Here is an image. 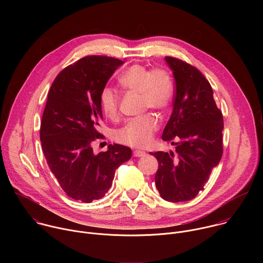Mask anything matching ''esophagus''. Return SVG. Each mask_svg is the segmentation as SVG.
Instances as JSON below:
<instances>
[{
  "label": "esophagus",
  "mask_w": 263,
  "mask_h": 263,
  "mask_svg": "<svg viewBox=\"0 0 263 263\" xmlns=\"http://www.w3.org/2000/svg\"><path fill=\"white\" fill-rule=\"evenodd\" d=\"M133 155H134L135 157H142V156L145 155V152L139 151V149H135V151L133 152Z\"/></svg>",
  "instance_id": "obj_1"
}]
</instances>
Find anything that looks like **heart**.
<instances>
[{
	"label": "heart",
	"mask_w": 263,
	"mask_h": 263,
	"mask_svg": "<svg viewBox=\"0 0 263 263\" xmlns=\"http://www.w3.org/2000/svg\"><path fill=\"white\" fill-rule=\"evenodd\" d=\"M120 84L128 91L140 93L142 105L154 110L165 109L173 98V81L163 68L149 69L140 64L130 66L120 78ZM100 106L105 117L114 120L118 117L119 98L110 87L100 92ZM158 128L152 116H144L128 122L116 132V139L133 147H145L151 143Z\"/></svg>",
	"instance_id": "1"
}]
</instances>
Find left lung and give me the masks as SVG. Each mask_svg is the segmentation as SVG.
I'll return each mask as SVG.
<instances>
[{"label": "left lung", "instance_id": "obj_1", "mask_svg": "<svg viewBox=\"0 0 263 263\" xmlns=\"http://www.w3.org/2000/svg\"><path fill=\"white\" fill-rule=\"evenodd\" d=\"M174 74L176 93L162 140L176 145L174 153H149L158 161L155 184L160 197L178 203L193 200L204 190L222 155L223 121L204 74L174 57L164 58Z\"/></svg>", "mask_w": 263, "mask_h": 263}]
</instances>
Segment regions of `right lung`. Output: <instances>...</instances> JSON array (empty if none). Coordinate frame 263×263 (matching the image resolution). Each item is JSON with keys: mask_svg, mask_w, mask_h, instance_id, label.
<instances>
[{"mask_svg": "<svg viewBox=\"0 0 263 263\" xmlns=\"http://www.w3.org/2000/svg\"><path fill=\"white\" fill-rule=\"evenodd\" d=\"M124 62L86 56L68 65L54 80L42 119L41 141L47 163L61 189L73 199L91 203L103 198L116 170L132 156L131 148L109 144L96 155L91 142L102 136L100 92Z\"/></svg>", "mask_w": 263, "mask_h": 263, "instance_id": "1", "label": "right lung"}]
</instances>
